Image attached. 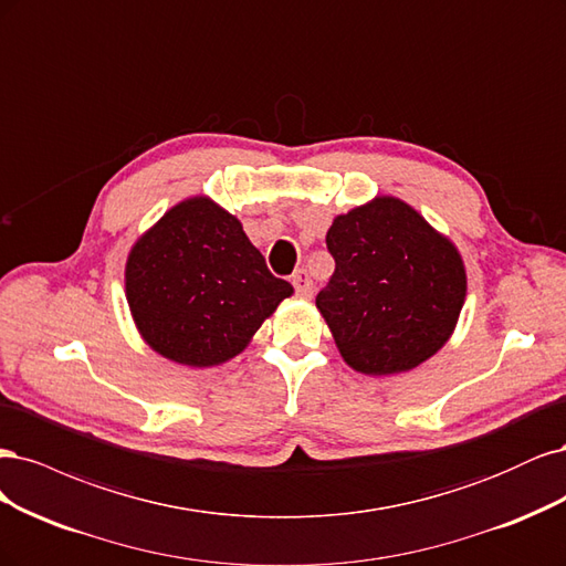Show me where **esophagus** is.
Instances as JSON below:
<instances>
[{
    "mask_svg": "<svg viewBox=\"0 0 566 566\" xmlns=\"http://www.w3.org/2000/svg\"><path fill=\"white\" fill-rule=\"evenodd\" d=\"M291 284H294L301 296H313V280H310L307 270L294 272V275H291Z\"/></svg>",
    "mask_w": 566,
    "mask_h": 566,
    "instance_id": "34e87169",
    "label": "esophagus"
}]
</instances>
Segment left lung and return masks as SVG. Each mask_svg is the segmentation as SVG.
I'll return each mask as SVG.
<instances>
[{"label": "left lung", "instance_id": "1", "mask_svg": "<svg viewBox=\"0 0 566 566\" xmlns=\"http://www.w3.org/2000/svg\"><path fill=\"white\" fill-rule=\"evenodd\" d=\"M326 249L336 270L317 307L355 371H409L449 340L465 301V268L402 199L378 197L334 218Z\"/></svg>", "mask_w": 566, "mask_h": 566}]
</instances>
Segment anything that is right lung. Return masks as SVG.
I'll list each match as a JSON object with an SVG mask.
<instances>
[{
	"instance_id": "right-lung-1",
	"label": "right lung",
	"mask_w": 566,
	"mask_h": 566,
	"mask_svg": "<svg viewBox=\"0 0 566 566\" xmlns=\"http://www.w3.org/2000/svg\"><path fill=\"white\" fill-rule=\"evenodd\" d=\"M294 294L272 275L242 223L207 197L164 213L126 261V301L145 343L188 367L240 355Z\"/></svg>"
}]
</instances>
